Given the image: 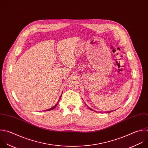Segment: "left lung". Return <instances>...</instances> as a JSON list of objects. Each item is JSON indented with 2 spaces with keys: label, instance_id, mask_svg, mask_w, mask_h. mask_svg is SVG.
<instances>
[{
  "label": "left lung",
  "instance_id": "obj_1",
  "mask_svg": "<svg viewBox=\"0 0 148 148\" xmlns=\"http://www.w3.org/2000/svg\"><path fill=\"white\" fill-rule=\"evenodd\" d=\"M86 106H87V107H88V108H89V109H90V110H92V109H90V108H89V107H88V106H87V105H86ZM93 111H94V110H93ZM113 112V111H110V112H108V113H110V112Z\"/></svg>",
  "mask_w": 148,
  "mask_h": 148
}]
</instances>
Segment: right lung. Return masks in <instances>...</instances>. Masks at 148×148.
Segmentation results:
<instances>
[{"label": "right lung", "instance_id": "1", "mask_svg": "<svg viewBox=\"0 0 148 148\" xmlns=\"http://www.w3.org/2000/svg\"><path fill=\"white\" fill-rule=\"evenodd\" d=\"M62 93H63V92H62ZM61 97H62V95H61V96L60 97V98H59V101H58V103L54 106H53L52 108H50V109H47V110H46V111H49V110H53V109H54L57 106H58V103H59V101H60V98H61ZM45 111V110H44Z\"/></svg>", "mask_w": 148, "mask_h": 148}]
</instances>
